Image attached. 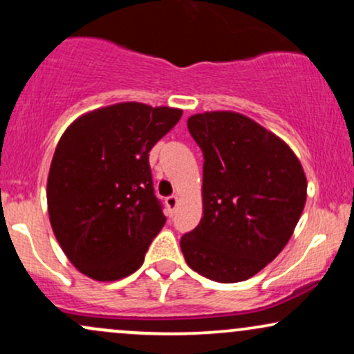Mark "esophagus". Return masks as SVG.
I'll list each match as a JSON object with an SVG mask.
<instances>
[{
  "instance_id": "esophagus-1",
  "label": "esophagus",
  "mask_w": 354,
  "mask_h": 354,
  "mask_svg": "<svg viewBox=\"0 0 354 354\" xmlns=\"http://www.w3.org/2000/svg\"><path fill=\"white\" fill-rule=\"evenodd\" d=\"M165 203H166V206H168L169 211L176 209V206H178V196H168V198H166V200H165Z\"/></svg>"
}]
</instances>
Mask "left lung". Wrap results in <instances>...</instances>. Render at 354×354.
<instances>
[{
  "mask_svg": "<svg viewBox=\"0 0 354 354\" xmlns=\"http://www.w3.org/2000/svg\"><path fill=\"white\" fill-rule=\"evenodd\" d=\"M201 148L203 218L183 234L191 270L218 283L254 276L281 253L306 203V176L293 149L245 115L188 118Z\"/></svg>",
  "mask_w": 354,
  "mask_h": 354,
  "instance_id": "left-lung-1",
  "label": "left lung"
}]
</instances>
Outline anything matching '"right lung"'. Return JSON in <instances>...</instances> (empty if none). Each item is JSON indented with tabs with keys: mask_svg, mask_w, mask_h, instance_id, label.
I'll list each match as a JSON object with an SVG mask.
<instances>
[{
	"mask_svg": "<svg viewBox=\"0 0 354 354\" xmlns=\"http://www.w3.org/2000/svg\"><path fill=\"white\" fill-rule=\"evenodd\" d=\"M181 109L118 103L80 116L56 146L46 198L53 233L76 270L116 281L143 265L165 226L149 151Z\"/></svg>",
	"mask_w": 354,
	"mask_h": 354,
	"instance_id": "obj_1",
	"label": "right lung"
}]
</instances>
